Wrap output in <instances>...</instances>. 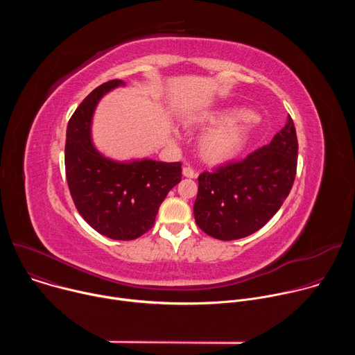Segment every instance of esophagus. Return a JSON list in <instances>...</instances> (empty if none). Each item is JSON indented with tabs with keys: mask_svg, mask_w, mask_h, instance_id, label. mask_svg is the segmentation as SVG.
I'll return each instance as SVG.
<instances>
[{
	"mask_svg": "<svg viewBox=\"0 0 355 355\" xmlns=\"http://www.w3.org/2000/svg\"><path fill=\"white\" fill-rule=\"evenodd\" d=\"M182 174H184L185 177H188V178H195V177H196V171H195L192 167H189V166H185V167L182 168Z\"/></svg>",
	"mask_w": 355,
	"mask_h": 355,
	"instance_id": "esophagus-1",
	"label": "esophagus"
}]
</instances>
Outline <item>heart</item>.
Returning a JSON list of instances; mask_svg holds the SVG:
<instances>
[{
	"label": "heart",
	"mask_w": 355,
	"mask_h": 355,
	"mask_svg": "<svg viewBox=\"0 0 355 355\" xmlns=\"http://www.w3.org/2000/svg\"><path fill=\"white\" fill-rule=\"evenodd\" d=\"M204 126L215 125L200 137V155L207 162L222 163L237 156L248 135V115L239 110L216 111L199 116Z\"/></svg>",
	"instance_id": "b5f03b06"
}]
</instances>
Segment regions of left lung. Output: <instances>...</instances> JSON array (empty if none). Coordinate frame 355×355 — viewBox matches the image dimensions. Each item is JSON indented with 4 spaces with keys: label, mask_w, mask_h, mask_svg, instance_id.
<instances>
[{
    "label": "left lung",
    "mask_w": 355,
    "mask_h": 355,
    "mask_svg": "<svg viewBox=\"0 0 355 355\" xmlns=\"http://www.w3.org/2000/svg\"><path fill=\"white\" fill-rule=\"evenodd\" d=\"M296 164V130L288 115L270 144L198 177L196 225L219 240H237L260 230L289 195Z\"/></svg>",
    "instance_id": "8db88e82"
}]
</instances>
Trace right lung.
Listing matches in <instances>:
<instances>
[{"instance_id": "right-lung-1", "label": "right lung", "mask_w": 355, "mask_h": 355, "mask_svg": "<svg viewBox=\"0 0 355 355\" xmlns=\"http://www.w3.org/2000/svg\"><path fill=\"white\" fill-rule=\"evenodd\" d=\"M125 85L101 84L88 94L67 125L66 177L74 205L98 233L114 240H135L155 225L162 202L181 181V163L136 160L118 163L98 153L91 141V121L98 101Z\"/></svg>"}]
</instances>
